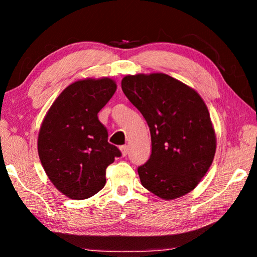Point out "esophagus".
Returning a JSON list of instances; mask_svg holds the SVG:
<instances>
[{
  "label": "esophagus",
  "instance_id": "1",
  "mask_svg": "<svg viewBox=\"0 0 257 257\" xmlns=\"http://www.w3.org/2000/svg\"><path fill=\"white\" fill-rule=\"evenodd\" d=\"M120 151H121V154H122V156H125L128 154V146L127 145L120 146Z\"/></svg>",
  "mask_w": 257,
  "mask_h": 257
}]
</instances>
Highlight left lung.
Instances as JSON below:
<instances>
[{"mask_svg": "<svg viewBox=\"0 0 257 257\" xmlns=\"http://www.w3.org/2000/svg\"><path fill=\"white\" fill-rule=\"evenodd\" d=\"M121 88L151 132V158L138 168L142 185L168 201L188 194L206 175L216 150L203 98L191 87L161 72L125 76Z\"/></svg>", "mask_w": 257, "mask_h": 257, "instance_id": "8db88e82", "label": "left lung"}]
</instances>
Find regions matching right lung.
<instances>
[{"mask_svg": "<svg viewBox=\"0 0 257 257\" xmlns=\"http://www.w3.org/2000/svg\"><path fill=\"white\" fill-rule=\"evenodd\" d=\"M116 90L111 78H86L63 89L47 111L38 134L41 163L55 188L71 199L94 196L105 186V171L121 152L107 142L97 113Z\"/></svg>", "mask_w": 257, "mask_h": 257, "instance_id": "add662e5", "label": "right lung"}]
</instances>
